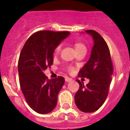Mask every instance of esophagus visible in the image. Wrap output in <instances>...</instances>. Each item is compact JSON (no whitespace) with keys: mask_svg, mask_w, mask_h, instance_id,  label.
Returning <instances> with one entry per match:
<instances>
[{"mask_svg":"<svg viewBox=\"0 0 130 130\" xmlns=\"http://www.w3.org/2000/svg\"><path fill=\"white\" fill-rule=\"evenodd\" d=\"M65 81L67 82H70L72 81V79L69 77H65Z\"/></svg>","mask_w":130,"mask_h":130,"instance_id":"obj_1","label":"esophagus"}]
</instances>
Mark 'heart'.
<instances>
[{
    "label": "heart",
    "instance_id": "heart-1",
    "mask_svg": "<svg viewBox=\"0 0 130 130\" xmlns=\"http://www.w3.org/2000/svg\"><path fill=\"white\" fill-rule=\"evenodd\" d=\"M75 51H77V50H79V49L81 48H86V46L84 45L82 43H80V42H76L75 44ZM60 48H61V46H59L57 47V49H56V52H59L60 51Z\"/></svg>",
    "mask_w": 130,
    "mask_h": 130
}]
</instances>
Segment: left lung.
<instances>
[{
  "label": "left lung",
  "mask_w": 130,
  "mask_h": 130,
  "mask_svg": "<svg viewBox=\"0 0 130 130\" xmlns=\"http://www.w3.org/2000/svg\"><path fill=\"white\" fill-rule=\"evenodd\" d=\"M92 37L93 45L90 59L79 71L78 76L90 79L86 86L77 79L79 88L75 95L77 107L84 113L97 111L105 103L109 93L113 73L111 55L107 44L98 32L86 30Z\"/></svg>",
  "instance_id": "obj_1"
}]
</instances>
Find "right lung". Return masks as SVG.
Instances as JSON below:
<instances>
[{
	"mask_svg": "<svg viewBox=\"0 0 130 130\" xmlns=\"http://www.w3.org/2000/svg\"><path fill=\"white\" fill-rule=\"evenodd\" d=\"M70 34L69 31H39L25 42L19 55L18 72L21 90L29 106L40 114L55 109L64 77L48 79L44 71L53 63V53Z\"/></svg>",
	"mask_w": 130,
	"mask_h": 130,
	"instance_id": "right-lung-1",
	"label": "right lung"
}]
</instances>
